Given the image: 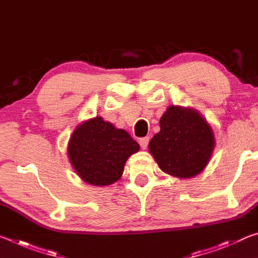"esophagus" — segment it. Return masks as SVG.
Returning <instances> with one entry per match:
<instances>
[{
    "label": "esophagus",
    "instance_id": "1",
    "mask_svg": "<svg viewBox=\"0 0 258 258\" xmlns=\"http://www.w3.org/2000/svg\"><path fill=\"white\" fill-rule=\"evenodd\" d=\"M139 143H140V146H141L142 149H147L148 143H149V138H148V137L141 138V139L139 140Z\"/></svg>",
    "mask_w": 258,
    "mask_h": 258
}]
</instances>
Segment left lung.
<instances>
[{
    "instance_id": "8db88e82",
    "label": "left lung",
    "mask_w": 258,
    "mask_h": 258,
    "mask_svg": "<svg viewBox=\"0 0 258 258\" xmlns=\"http://www.w3.org/2000/svg\"><path fill=\"white\" fill-rule=\"evenodd\" d=\"M214 145L212 128L197 111L171 106L160 118V131L149 142V151L161 171L191 177L206 167Z\"/></svg>"
}]
</instances>
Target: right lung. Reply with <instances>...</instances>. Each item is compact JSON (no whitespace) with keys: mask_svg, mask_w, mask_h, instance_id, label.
Listing matches in <instances>:
<instances>
[{"mask_svg":"<svg viewBox=\"0 0 258 258\" xmlns=\"http://www.w3.org/2000/svg\"><path fill=\"white\" fill-rule=\"evenodd\" d=\"M139 149L138 142L126 131L95 117L74 131L68 156L82 180L102 186L119 180L126 160Z\"/></svg>","mask_w":258,"mask_h":258,"instance_id":"obj_1","label":"right lung"}]
</instances>
